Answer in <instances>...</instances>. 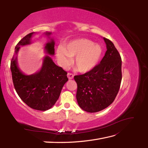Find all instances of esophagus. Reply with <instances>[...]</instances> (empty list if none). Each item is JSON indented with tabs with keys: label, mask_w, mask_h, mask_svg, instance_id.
<instances>
[{
	"label": "esophagus",
	"mask_w": 148,
	"mask_h": 148,
	"mask_svg": "<svg viewBox=\"0 0 148 148\" xmlns=\"http://www.w3.org/2000/svg\"><path fill=\"white\" fill-rule=\"evenodd\" d=\"M67 77L69 79H73L74 77V74H72V73H68L67 74Z\"/></svg>",
	"instance_id": "34e87169"
}]
</instances>
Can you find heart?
Instances as JSON below:
<instances>
[{
  "label": "heart",
  "mask_w": 148,
  "mask_h": 148,
  "mask_svg": "<svg viewBox=\"0 0 148 148\" xmlns=\"http://www.w3.org/2000/svg\"><path fill=\"white\" fill-rule=\"evenodd\" d=\"M102 49L99 45H95L88 39H77L71 40L56 50V56L64 66L70 62V57H74L73 66L80 72H87L92 69L98 63Z\"/></svg>",
  "instance_id": "b5f03b06"
}]
</instances>
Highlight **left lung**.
<instances>
[{
	"instance_id": "obj_1",
	"label": "left lung",
	"mask_w": 148,
	"mask_h": 148,
	"mask_svg": "<svg viewBox=\"0 0 148 148\" xmlns=\"http://www.w3.org/2000/svg\"><path fill=\"white\" fill-rule=\"evenodd\" d=\"M107 51L100 63L84 74L74 76L77 85L76 99L84 111L96 112L114 101L120 88L121 58L109 39L103 37Z\"/></svg>"
}]
</instances>
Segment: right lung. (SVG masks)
<instances>
[{"instance_id": "right-lung-1", "label": "right lung", "mask_w": 148, "mask_h": 148, "mask_svg": "<svg viewBox=\"0 0 148 148\" xmlns=\"http://www.w3.org/2000/svg\"><path fill=\"white\" fill-rule=\"evenodd\" d=\"M34 32L21 39L15 47V53L11 61L12 82L20 99L30 108L38 111H46L55 105L59 98L65 83L68 81L67 72L53 62L51 57L46 56L42 68L37 73L27 76L18 67L16 55L20 46L30 44ZM51 32H46L49 36ZM55 42L53 39L46 45L48 54H55Z\"/></svg>"}]
</instances>
